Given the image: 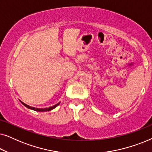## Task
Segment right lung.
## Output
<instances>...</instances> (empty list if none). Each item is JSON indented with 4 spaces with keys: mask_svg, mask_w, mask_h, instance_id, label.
<instances>
[{
    "mask_svg": "<svg viewBox=\"0 0 152 152\" xmlns=\"http://www.w3.org/2000/svg\"><path fill=\"white\" fill-rule=\"evenodd\" d=\"M23 104L25 107H26L27 108H28V109H32V110H34V111H40V112H43V111H51V110H53V109H55V107H57L58 105L59 104V103L53 106V107H50L49 108H44V109H38V108H34V107H30V106L27 105L26 104H25L23 102H20Z\"/></svg>",
    "mask_w": 152,
    "mask_h": 152,
    "instance_id": "obj_1",
    "label": "right lung"
}]
</instances>
